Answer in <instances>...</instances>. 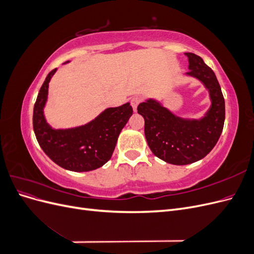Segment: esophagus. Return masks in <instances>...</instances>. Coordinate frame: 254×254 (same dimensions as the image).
Listing matches in <instances>:
<instances>
[{"label":"esophagus","mask_w":254,"mask_h":254,"mask_svg":"<svg viewBox=\"0 0 254 254\" xmlns=\"http://www.w3.org/2000/svg\"><path fill=\"white\" fill-rule=\"evenodd\" d=\"M142 102V98L140 96H134L131 98V101H130V103H131V106L134 111H136V108L137 106H139V104Z\"/></svg>","instance_id":"esophagus-1"}]
</instances>
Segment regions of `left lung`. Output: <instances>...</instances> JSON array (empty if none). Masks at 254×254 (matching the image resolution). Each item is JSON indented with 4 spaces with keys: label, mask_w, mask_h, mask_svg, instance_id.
Returning a JSON list of instances; mask_svg holds the SVG:
<instances>
[{
    "label": "left lung",
    "mask_w": 254,
    "mask_h": 254,
    "mask_svg": "<svg viewBox=\"0 0 254 254\" xmlns=\"http://www.w3.org/2000/svg\"><path fill=\"white\" fill-rule=\"evenodd\" d=\"M189 58L188 75L194 76L210 91L212 106L199 121L182 120L149 99L137 106L145 121L144 132L153 155L175 165L194 163L204 158L216 145L225 123V98L219 82L200 56L186 53Z\"/></svg>",
    "instance_id": "left-lung-1"
}]
</instances>
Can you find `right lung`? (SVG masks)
Returning a JSON list of instances; mask_svg holds the SVG:
<instances>
[{
    "mask_svg": "<svg viewBox=\"0 0 254 254\" xmlns=\"http://www.w3.org/2000/svg\"><path fill=\"white\" fill-rule=\"evenodd\" d=\"M57 68L52 70L38 93L34 106L33 126L40 147L57 165L72 172H89L110 160L120 132L132 115L129 103L106 109L84 126L53 129L44 119L49 82Z\"/></svg>",
    "mask_w": 254,
    "mask_h": 254,
    "instance_id": "add662e5",
    "label": "right lung"
}]
</instances>
